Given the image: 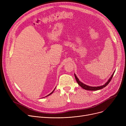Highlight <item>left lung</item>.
I'll return each instance as SVG.
<instances>
[{
    "label": "left lung",
    "instance_id": "left-lung-1",
    "mask_svg": "<svg viewBox=\"0 0 126 126\" xmlns=\"http://www.w3.org/2000/svg\"><path fill=\"white\" fill-rule=\"evenodd\" d=\"M114 73L112 74V75L111 76V77H110V78L109 79V80L105 84H104L102 86H97V87H91V86H87L86 85H85L84 84H83V83L81 82L80 81H79V80L78 79V78H77V77L76 76V75L75 74V78H76V80L78 83V84L80 86L83 88V89H86V90H91V91H94V90H100V89H101L104 87H105L109 83V82H110L112 78V77H113V75H114Z\"/></svg>",
    "mask_w": 126,
    "mask_h": 126
}]
</instances>
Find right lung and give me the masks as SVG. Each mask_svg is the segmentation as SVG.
<instances>
[{
  "label": "right lung",
  "mask_w": 126,
  "mask_h": 126,
  "mask_svg": "<svg viewBox=\"0 0 126 126\" xmlns=\"http://www.w3.org/2000/svg\"><path fill=\"white\" fill-rule=\"evenodd\" d=\"M55 89H54V90H53V91H52V92H51V93H50V94H48V95H47V96H48V95H50V94H52V92H54V90H55Z\"/></svg>",
  "instance_id": "right-lung-1"
}]
</instances>
